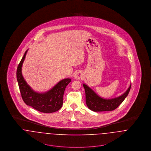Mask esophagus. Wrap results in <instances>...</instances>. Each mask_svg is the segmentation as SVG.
Here are the masks:
<instances>
[{"label":"esophagus","mask_w":151,"mask_h":151,"mask_svg":"<svg viewBox=\"0 0 151 151\" xmlns=\"http://www.w3.org/2000/svg\"><path fill=\"white\" fill-rule=\"evenodd\" d=\"M83 73L81 72V71H78V72H77L75 74H74V78L77 80H79L82 77H83Z\"/></svg>","instance_id":"esophagus-1"}]
</instances>
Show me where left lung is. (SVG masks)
<instances>
[{
	"mask_svg": "<svg viewBox=\"0 0 151 151\" xmlns=\"http://www.w3.org/2000/svg\"><path fill=\"white\" fill-rule=\"evenodd\" d=\"M131 86V85L130 84L127 90L123 94L118 97L111 99H105L97 95L86 84H83V86L86 91V105L88 108L93 111L113 110L124 101L129 93Z\"/></svg>",
	"mask_w": 151,
	"mask_h": 151,
	"instance_id": "1",
	"label": "left lung"
}]
</instances>
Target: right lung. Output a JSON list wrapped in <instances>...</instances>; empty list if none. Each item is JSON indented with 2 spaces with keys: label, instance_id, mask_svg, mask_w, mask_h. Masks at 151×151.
<instances>
[{
  "label": "right lung",
  "instance_id": "obj_1",
  "mask_svg": "<svg viewBox=\"0 0 151 151\" xmlns=\"http://www.w3.org/2000/svg\"><path fill=\"white\" fill-rule=\"evenodd\" d=\"M28 50L25 52L17 69V80L25 104L43 113H53L62 108L63 95L66 86L71 82L70 78L60 81L50 90L40 93L34 91L25 81L22 74V65Z\"/></svg>",
  "mask_w": 151,
  "mask_h": 151
}]
</instances>
